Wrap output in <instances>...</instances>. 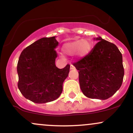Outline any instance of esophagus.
I'll list each match as a JSON object with an SVG mask.
<instances>
[{
  "label": "esophagus",
  "instance_id": "34e87169",
  "mask_svg": "<svg viewBox=\"0 0 133 133\" xmlns=\"http://www.w3.org/2000/svg\"><path fill=\"white\" fill-rule=\"evenodd\" d=\"M70 69H71V70H75V69H76V68L74 66V65L71 64V66H70Z\"/></svg>",
  "mask_w": 133,
  "mask_h": 133
}]
</instances>
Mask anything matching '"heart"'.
Wrapping results in <instances>:
<instances>
[{
    "label": "heart",
    "mask_w": 133,
    "mask_h": 133,
    "mask_svg": "<svg viewBox=\"0 0 133 133\" xmlns=\"http://www.w3.org/2000/svg\"><path fill=\"white\" fill-rule=\"evenodd\" d=\"M91 49V44L89 40L77 39L64 44L62 49L64 53L70 56L74 55L77 52V55L82 57L89 52Z\"/></svg>",
    "instance_id": "1"
}]
</instances>
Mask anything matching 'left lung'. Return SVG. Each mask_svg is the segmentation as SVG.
Segmentation results:
<instances>
[{
    "label": "left lung",
    "instance_id": "1",
    "mask_svg": "<svg viewBox=\"0 0 133 133\" xmlns=\"http://www.w3.org/2000/svg\"><path fill=\"white\" fill-rule=\"evenodd\" d=\"M88 55L73 64L78 70L82 93L91 99L104 100L115 94L123 83L122 54L116 45L101 37Z\"/></svg>",
    "mask_w": 133,
    "mask_h": 133
}]
</instances>
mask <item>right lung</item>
Masks as SVG:
<instances>
[{
    "mask_svg": "<svg viewBox=\"0 0 133 133\" xmlns=\"http://www.w3.org/2000/svg\"><path fill=\"white\" fill-rule=\"evenodd\" d=\"M54 37L41 38L27 46L18 61V88L27 99L36 103L56 100L62 92V84L68 76L70 65L63 69L55 64L57 57Z\"/></svg>",
    "mask_w": 133,
    "mask_h": 133,
    "instance_id": "right-lung-1",
    "label": "right lung"
}]
</instances>
